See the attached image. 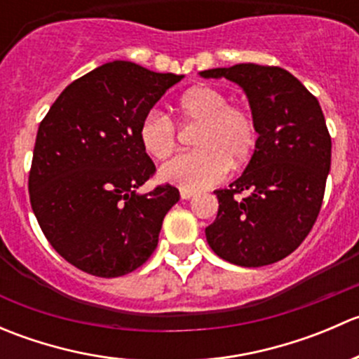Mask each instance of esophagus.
Masks as SVG:
<instances>
[{"label":"esophagus","mask_w":359,"mask_h":359,"mask_svg":"<svg viewBox=\"0 0 359 359\" xmlns=\"http://www.w3.org/2000/svg\"><path fill=\"white\" fill-rule=\"evenodd\" d=\"M193 196H194V191L180 189V198H182V200H191Z\"/></svg>","instance_id":"esophagus-1"}]
</instances>
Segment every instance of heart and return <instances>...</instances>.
<instances>
[{"label": "heart", "mask_w": 359, "mask_h": 359, "mask_svg": "<svg viewBox=\"0 0 359 359\" xmlns=\"http://www.w3.org/2000/svg\"><path fill=\"white\" fill-rule=\"evenodd\" d=\"M180 125H198L193 137L196 151L177 154L159 168L165 182L182 189L213 186L226 175L227 168L238 170L252 158L259 140V128L248 109L227 104L220 90L198 85L177 99ZM139 144L153 159H165L175 147V126L161 112H149L139 125Z\"/></svg>", "instance_id": "1"}]
</instances>
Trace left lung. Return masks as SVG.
Segmentation results:
<instances>
[{
  "instance_id": "1",
  "label": "left lung",
  "mask_w": 359,
  "mask_h": 359,
  "mask_svg": "<svg viewBox=\"0 0 359 359\" xmlns=\"http://www.w3.org/2000/svg\"><path fill=\"white\" fill-rule=\"evenodd\" d=\"M247 93L259 128L255 151L229 189L215 191L219 212L205 229L210 248L231 264L260 267L299 247L320 213L332 139L316 97L288 71L236 64L201 71ZM248 193L245 198L239 194Z\"/></svg>"
}]
</instances>
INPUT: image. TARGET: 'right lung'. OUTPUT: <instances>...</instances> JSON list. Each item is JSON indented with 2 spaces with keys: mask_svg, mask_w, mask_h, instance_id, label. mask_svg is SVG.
I'll list each match as a JSON object with an SVG mask.
<instances>
[{
  "mask_svg": "<svg viewBox=\"0 0 359 359\" xmlns=\"http://www.w3.org/2000/svg\"><path fill=\"white\" fill-rule=\"evenodd\" d=\"M184 76L114 60L81 76L39 123L29 198L59 255L85 273L118 278L142 266L179 189H139L156 166L139 144V125Z\"/></svg>",
  "mask_w": 359,
  "mask_h": 359,
  "instance_id": "1",
  "label": "right lung"
}]
</instances>
